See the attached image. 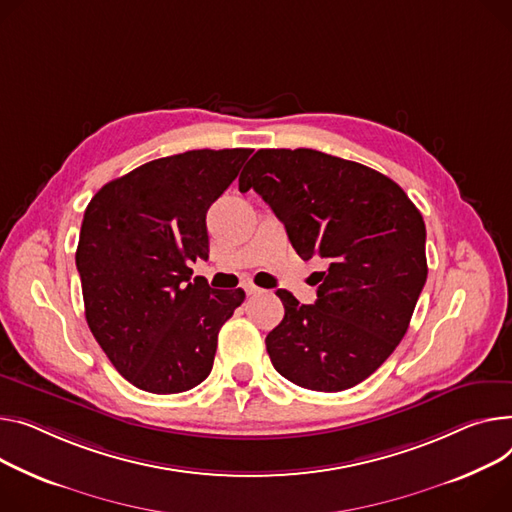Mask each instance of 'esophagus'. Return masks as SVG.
<instances>
[{
	"label": "esophagus",
	"mask_w": 512,
	"mask_h": 512,
	"mask_svg": "<svg viewBox=\"0 0 512 512\" xmlns=\"http://www.w3.org/2000/svg\"><path fill=\"white\" fill-rule=\"evenodd\" d=\"M243 288H245V292L251 296V294H259V292H263L257 284H253L251 280H245V284H243Z\"/></svg>",
	"instance_id": "1"
}]
</instances>
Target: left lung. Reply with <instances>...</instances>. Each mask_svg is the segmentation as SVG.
Segmentation results:
<instances>
[{
	"instance_id": "left-lung-1",
	"label": "left lung",
	"mask_w": 512,
	"mask_h": 512,
	"mask_svg": "<svg viewBox=\"0 0 512 512\" xmlns=\"http://www.w3.org/2000/svg\"><path fill=\"white\" fill-rule=\"evenodd\" d=\"M284 222L296 253L323 259L315 304L278 290L282 323L265 337L271 364L311 391L350 389L403 339L426 284L422 214L389 177L317 150H259L238 179Z\"/></svg>"
}]
</instances>
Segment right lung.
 Listing matches in <instances>:
<instances>
[{"label":"right lung","mask_w":512,"mask_h":512,"mask_svg":"<svg viewBox=\"0 0 512 512\" xmlns=\"http://www.w3.org/2000/svg\"><path fill=\"white\" fill-rule=\"evenodd\" d=\"M253 150H189L107 183L88 203L76 251L88 327L142 391L183 393L208 379L218 333L245 292L212 290L206 214Z\"/></svg>","instance_id":"right-lung-1"}]
</instances>
